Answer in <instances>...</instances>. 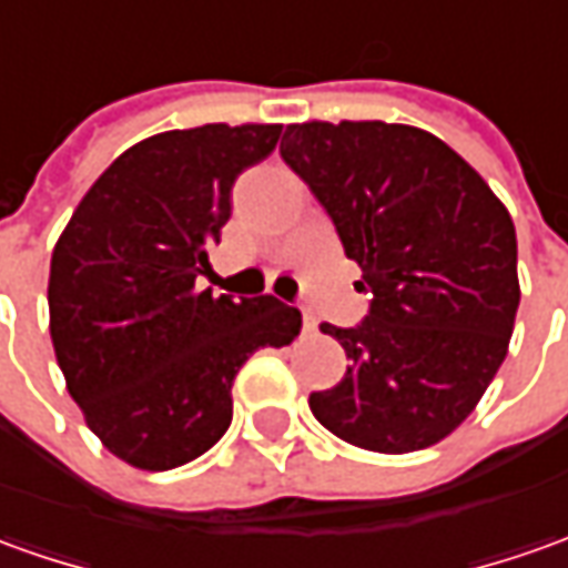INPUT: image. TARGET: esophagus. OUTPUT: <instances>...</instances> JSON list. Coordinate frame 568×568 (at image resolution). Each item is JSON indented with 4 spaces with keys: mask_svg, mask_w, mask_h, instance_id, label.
Here are the masks:
<instances>
[{
    "mask_svg": "<svg viewBox=\"0 0 568 568\" xmlns=\"http://www.w3.org/2000/svg\"><path fill=\"white\" fill-rule=\"evenodd\" d=\"M301 316H304V333H316L320 320L314 316V311H301Z\"/></svg>",
    "mask_w": 568,
    "mask_h": 568,
    "instance_id": "1",
    "label": "esophagus"
}]
</instances>
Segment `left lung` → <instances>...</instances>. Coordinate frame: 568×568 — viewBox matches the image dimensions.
I'll return each instance as SVG.
<instances>
[{"instance_id": "1", "label": "left lung", "mask_w": 568, "mask_h": 568, "mask_svg": "<svg viewBox=\"0 0 568 568\" xmlns=\"http://www.w3.org/2000/svg\"><path fill=\"white\" fill-rule=\"evenodd\" d=\"M280 154L373 295L364 323L320 326L351 366L311 410L376 454L438 445L507 357L519 307L510 211L450 145L407 123H292Z\"/></svg>"}]
</instances>
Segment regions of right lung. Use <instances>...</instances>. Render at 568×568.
<instances>
[{
  "mask_svg": "<svg viewBox=\"0 0 568 568\" xmlns=\"http://www.w3.org/2000/svg\"><path fill=\"white\" fill-rule=\"evenodd\" d=\"M283 123H204L136 142L77 204L49 270V333L68 392L123 463L164 473L230 429L233 379L283 348L301 311L199 288L233 183Z\"/></svg>",
  "mask_w": 568,
  "mask_h": 568,
  "instance_id": "add662e5",
  "label": "right lung"
}]
</instances>
